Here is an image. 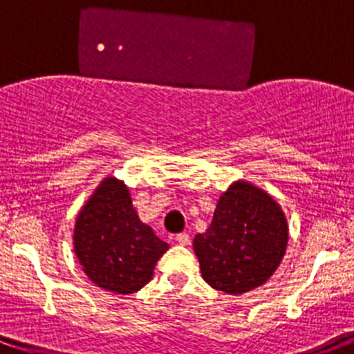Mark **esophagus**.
<instances>
[{
	"label": "esophagus",
	"instance_id": "34e87169",
	"mask_svg": "<svg viewBox=\"0 0 354 354\" xmlns=\"http://www.w3.org/2000/svg\"><path fill=\"white\" fill-rule=\"evenodd\" d=\"M174 240H176L180 245H188V243H190V235H188V233H178Z\"/></svg>",
	"mask_w": 354,
	"mask_h": 354
}]
</instances>
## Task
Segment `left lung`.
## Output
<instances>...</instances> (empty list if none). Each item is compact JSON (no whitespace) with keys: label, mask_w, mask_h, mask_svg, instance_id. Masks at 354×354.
<instances>
[{"label":"left lung","mask_w":354,"mask_h":354,"mask_svg":"<svg viewBox=\"0 0 354 354\" xmlns=\"http://www.w3.org/2000/svg\"><path fill=\"white\" fill-rule=\"evenodd\" d=\"M289 223L273 195L236 180L219 195L211 225L194 239L205 282L240 296L268 282L282 263Z\"/></svg>","instance_id":"left-lung-1"}]
</instances>
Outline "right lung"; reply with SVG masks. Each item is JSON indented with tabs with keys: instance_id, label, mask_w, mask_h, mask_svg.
<instances>
[{
	"instance_id": "right-lung-1",
	"label": "right lung",
	"mask_w": 354,
	"mask_h": 354,
	"mask_svg": "<svg viewBox=\"0 0 354 354\" xmlns=\"http://www.w3.org/2000/svg\"><path fill=\"white\" fill-rule=\"evenodd\" d=\"M72 245L86 277L118 296L145 287L157 261L169 249L140 219L124 180L112 174L98 183L79 211Z\"/></svg>"
}]
</instances>
